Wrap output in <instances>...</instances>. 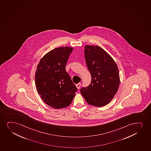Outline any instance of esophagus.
Returning <instances> with one entry per match:
<instances>
[{
  "label": "esophagus",
  "mask_w": 151,
  "mask_h": 151,
  "mask_svg": "<svg viewBox=\"0 0 151 151\" xmlns=\"http://www.w3.org/2000/svg\"><path fill=\"white\" fill-rule=\"evenodd\" d=\"M80 86H81V83H80L76 85V88H77L78 89H79V88H80Z\"/></svg>",
  "instance_id": "obj_1"
}]
</instances>
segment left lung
<instances>
[{"label":"left lung","mask_w":151,"mask_h":151,"mask_svg":"<svg viewBox=\"0 0 151 151\" xmlns=\"http://www.w3.org/2000/svg\"><path fill=\"white\" fill-rule=\"evenodd\" d=\"M84 55L91 83L80 93L88 104L96 107L108 104L119 88V71L115 61L98 46L86 45Z\"/></svg>","instance_id":"8db88e82"}]
</instances>
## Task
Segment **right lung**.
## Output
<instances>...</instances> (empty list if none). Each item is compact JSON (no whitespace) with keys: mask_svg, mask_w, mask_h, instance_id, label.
<instances>
[{"mask_svg":"<svg viewBox=\"0 0 151 151\" xmlns=\"http://www.w3.org/2000/svg\"><path fill=\"white\" fill-rule=\"evenodd\" d=\"M73 48L60 47L45 54L38 63L35 74L37 93L44 102L55 109L67 107L77 91L65 65Z\"/></svg>","mask_w":151,"mask_h":151,"instance_id":"obj_1","label":"right lung"}]
</instances>
